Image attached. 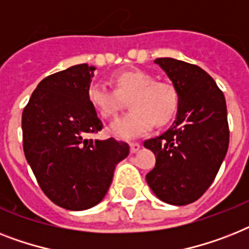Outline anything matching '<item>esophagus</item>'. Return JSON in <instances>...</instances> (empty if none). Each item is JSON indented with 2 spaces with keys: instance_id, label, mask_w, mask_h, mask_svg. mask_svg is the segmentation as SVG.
<instances>
[{
  "instance_id": "esophagus-1",
  "label": "esophagus",
  "mask_w": 249,
  "mask_h": 249,
  "mask_svg": "<svg viewBox=\"0 0 249 249\" xmlns=\"http://www.w3.org/2000/svg\"><path fill=\"white\" fill-rule=\"evenodd\" d=\"M129 145H130V152L131 153L138 152L139 148H141V144H139L138 142H131Z\"/></svg>"
}]
</instances>
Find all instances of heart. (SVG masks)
<instances>
[{"label":"heart","instance_id":"b5f03b06","mask_svg":"<svg viewBox=\"0 0 249 249\" xmlns=\"http://www.w3.org/2000/svg\"><path fill=\"white\" fill-rule=\"evenodd\" d=\"M114 88L104 83H92L87 97L97 114L104 119H112L123 110L129 100L131 110L111 125V133L123 139L135 138L152 128L153 124L169 123L177 112V88L169 82L156 80L152 74L133 69L115 72Z\"/></svg>","mask_w":249,"mask_h":249}]
</instances>
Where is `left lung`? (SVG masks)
<instances>
[{"instance_id":"left-lung-1","label":"left lung","mask_w":249,"mask_h":249,"mask_svg":"<svg viewBox=\"0 0 249 249\" xmlns=\"http://www.w3.org/2000/svg\"><path fill=\"white\" fill-rule=\"evenodd\" d=\"M177 88V120L144 141L156 156L147 183L161 201L184 206L197 201L215 179L229 147L224 93L199 66L170 57L155 60Z\"/></svg>"}]
</instances>
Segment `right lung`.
I'll return each mask as SVG.
<instances>
[{"label": "right lung", "mask_w": 249, "mask_h": 249, "mask_svg": "<svg viewBox=\"0 0 249 249\" xmlns=\"http://www.w3.org/2000/svg\"><path fill=\"white\" fill-rule=\"evenodd\" d=\"M94 70L80 64L44 78L21 118L24 153L40 189L71 211L100 203L129 155L128 143L87 138L104 128L87 97Z\"/></svg>", "instance_id": "1"}]
</instances>
